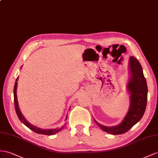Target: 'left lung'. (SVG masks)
<instances>
[{
	"label": "left lung",
	"instance_id": "1",
	"mask_svg": "<svg viewBox=\"0 0 158 158\" xmlns=\"http://www.w3.org/2000/svg\"><path fill=\"white\" fill-rule=\"evenodd\" d=\"M129 65L131 77L129 80L127 88L131 94V105L124 119L120 124L114 127L103 126L94 119L101 129L113 135L123 134L129 131L142 118L147 106L148 86L142 67L138 60L133 56L129 60Z\"/></svg>",
	"mask_w": 158,
	"mask_h": 158
}]
</instances>
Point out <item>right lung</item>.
Masks as SVG:
<instances>
[{
    "label": "right lung",
    "instance_id": "right-lung-1",
    "mask_svg": "<svg viewBox=\"0 0 158 158\" xmlns=\"http://www.w3.org/2000/svg\"><path fill=\"white\" fill-rule=\"evenodd\" d=\"M18 81V77L16 79V81ZM17 82H15V87H14V102H15V110L16 113H17V115L18 116L19 119L21 120L22 123L25 124L27 127H29L30 129H31L32 131H33L34 132L39 133V134H43V135H53L55 133L59 132L60 129H61L63 127L60 129H40L39 127H37L35 126H33L31 124H30L28 121L25 119V118L23 116L21 112L20 111V110L19 108V105H18V102H17ZM67 119V118H66Z\"/></svg>",
    "mask_w": 158,
    "mask_h": 158
}]
</instances>
